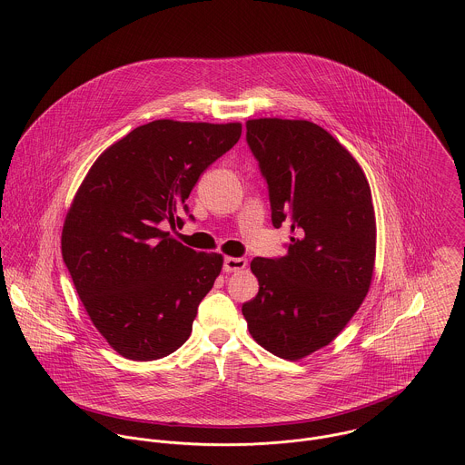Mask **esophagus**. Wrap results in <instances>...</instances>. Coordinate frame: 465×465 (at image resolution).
Segmentation results:
<instances>
[{"instance_id":"obj_1","label":"esophagus","mask_w":465,"mask_h":465,"mask_svg":"<svg viewBox=\"0 0 465 465\" xmlns=\"http://www.w3.org/2000/svg\"><path fill=\"white\" fill-rule=\"evenodd\" d=\"M248 264V261L244 257H226L224 259V264H223V270L226 273H232V272H241L244 270Z\"/></svg>"}]
</instances>
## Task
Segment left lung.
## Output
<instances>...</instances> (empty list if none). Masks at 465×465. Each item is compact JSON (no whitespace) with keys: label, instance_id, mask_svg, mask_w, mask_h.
Segmentation results:
<instances>
[{"label":"left lung","instance_id":"obj_1","mask_svg":"<svg viewBox=\"0 0 465 465\" xmlns=\"http://www.w3.org/2000/svg\"><path fill=\"white\" fill-rule=\"evenodd\" d=\"M246 141L268 184L284 257L252 261L259 293L242 304L252 337L299 361L328 346L368 295L377 250L370 183L353 155L302 119H252Z\"/></svg>","mask_w":465,"mask_h":465}]
</instances>
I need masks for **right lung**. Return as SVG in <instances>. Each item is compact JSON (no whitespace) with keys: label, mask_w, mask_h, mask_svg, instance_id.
Here are the masks:
<instances>
[{"label":"right lung","mask_w":465,"mask_h":465,"mask_svg":"<svg viewBox=\"0 0 465 465\" xmlns=\"http://www.w3.org/2000/svg\"><path fill=\"white\" fill-rule=\"evenodd\" d=\"M241 132V123L157 119L106 148L81 183L61 253L90 321L124 359L157 361L188 341L223 255L163 228L184 224L192 188Z\"/></svg>","instance_id":"right-lung-1"}]
</instances>
